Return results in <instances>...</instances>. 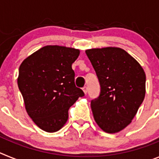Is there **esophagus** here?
Returning a JSON list of instances; mask_svg holds the SVG:
<instances>
[{
    "instance_id": "obj_1",
    "label": "esophagus",
    "mask_w": 159,
    "mask_h": 159,
    "mask_svg": "<svg viewBox=\"0 0 159 159\" xmlns=\"http://www.w3.org/2000/svg\"><path fill=\"white\" fill-rule=\"evenodd\" d=\"M83 91H84V94H87V92H88V88H87L86 86L84 87V88H83Z\"/></svg>"
}]
</instances>
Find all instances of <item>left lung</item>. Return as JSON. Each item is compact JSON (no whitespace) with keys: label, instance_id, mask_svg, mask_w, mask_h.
<instances>
[{"label":"left lung","instance_id":"left-lung-1","mask_svg":"<svg viewBox=\"0 0 159 159\" xmlns=\"http://www.w3.org/2000/svg\"><path fill=\"white\" fill-rule=\"evenodd\" d=\"M100 84L99 97L91 102L96 123L107 133H117L134 119L146 94L145 71L120 48L86 50Z\"/></svg>","mask_w":159,"mask_h":159}]
</instances>
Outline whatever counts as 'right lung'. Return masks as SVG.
<instances>
[{"label":"right lung","mask_w":159,"mask_h":159,"mask_svg":"<svg viewBox=\"0 0 159 159\" xmlns=\"http://www.w3.org/2000/svg\"><path fill=\"white\" fill-rule=\"evenodd\" d=\"M79 55V49L48 45L30 55L20 66L17 84L25 109L44 131L62 128L70 107L84 95L75 87L71 68Z\"/></svg>","instance_id":"add662e5"}]
</instances>
